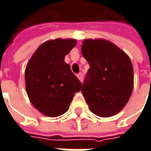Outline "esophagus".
<instances>
[{
	"label": "esophagus",
	"instance_id": "34e87169",
	"mask_svg": "<svg viewBox=\"0 0 151 151\" xmlns=\"http://www.w3.org/2000/svg\"><path fill=\"white\" fill-rule=\"evenodd\" d=\"M77 77H78V78L81 82H83V74H82L81 73H78V74H77Z\"/></svg>",
	"mask_w": 151,
	"mask_h": 151
}]
</instances>
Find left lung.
Returning <instances> with one entry per match:
<instances>
[{"mask_svg":"<svg viewBox=\"0 0 151 151\" xmlns=\"http://www.w3.org/2000/svg\"><path fill=\"white\" fill-rule=\"evenodd\" d=\"M81 51L90 65L81 90L90 111L102 117L116 115L126 105L133 90L129 56L103 39L85 40Z\"/></svg>","mask_w":151,"mask_h":151,"instance_id":"left-lung-1","label":"left lung"}]
</instances>
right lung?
<instances>
[{"instance_id":"add662e5","label":"right lung","mask_w":151,"mask_h":151,"mask_svg":"<svg viewBox=\"0 0 151 151\" xmlns=\"http://www.w3.org/2000/svg\"><path fill=\"white\" fill-rule=\"evenodd\" d=\"M76 40L56 39L41 44L29 60L25 71L26 90L30 102L43 115L51 117L67 111L82 83L65 56L75 47Z\"/></svg>"}]
</instances>
